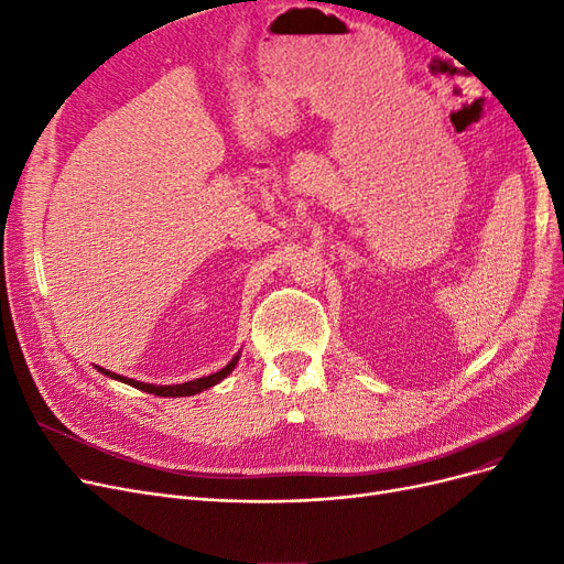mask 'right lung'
<instances>
[{
    "label": "right lung",
    "mask_w": 564,
    "mask_h": 564,
    "mask_svg": "<svg viewBox=\"0 0 564 564\" xmlns=\"http://www.w3.org/2000/svg\"><path fill=\"white\" fill-rule=\"evenodd\" d=\"M237 360H240V352H237V355L232 357V360H230L224 369H220V371L209 373V377L195 379V381H187V383H176V386H155V383H143V381H133V379H127V377H119V373H112V371H108V369H100V367H96V369H98L100 373H106V377L115 379V381H122V383H127V386H133V388L143 390V392H150V395H158V398H187V395H197V392L207 390V388H212V386H216V383L224 381V379L228 377V373L235 369Z\"/></svg>",
    "instance_id": "1"
}]
</instances>
